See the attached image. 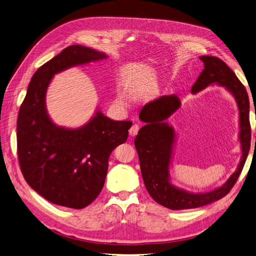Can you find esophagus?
<instances>
[{"label": "esophagus", "mask_w": 256, "mask_h": 256, "mask_svg": "<svg viewBox=\"0 0 256 256\" xmlns=\"http://www.w3.org/2000/svg\"><path fill=\"white\" fill-rule=\"evenodd\" d=\"M139 128H140L139 124H132V128H130V135L132 137H134V136H136V135L138 134V132H139Z\"/></svg>", "instance_id": "esophagus-1"}]
</instances>
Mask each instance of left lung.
Wrapping results in <instances>:
<instances>
[{
  "instance_id": "1",
  "label": "left lung",
  "mask_w": 256,
  "mask_h": 256,
  "mask_svg": "<svg viewBox=\"0 0 256 256\" xmlns=\"http://www.w3.org/2000/svg\"><path fill=\"white\" fill-rule=\"evenodd\" d=\"M204 70L192 88L196 94L209 86H224L234 97L240 115L238 139L242 157L236 170L220 187L206 192H192L174 185L170 181V164L176 135L166 119L181 106L178 95H165L146 104L139 118L143 126L135 138L141 174L150 196L160 205L172 210H183L208 205L225 196L236 184L250 150L251 128L249 121V98L245 86L229 66L216 56H200Z\"/></svg>"
}]
</instances>
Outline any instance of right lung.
<instances>
[{"mask_svg": "<svg viewBox=\"0 0 256 256\" xmlns=\"http://www.w3.org/2000/svg\"><path fill=\"white\" fill-rule=\"evenodd\" d=\"M108 58L106 53L80 45L64 49L33 74L18 117V157L33 190L49 202L82 209L104 185L110 154L124 143L130 121H115L98 108L77 128L58 126L46 108L48 86L55 74L72 66Z\"/></svg>", "mask_w": 256, "mask_h": 256, "instance_id": "add662e5", "label": "right lung"}]
</instances>
